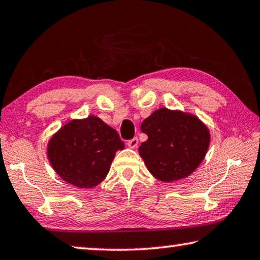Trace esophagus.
<instances>
[{
	"label": "esophagus",
	"mask_w": 260,
	"mask_h": 260,
	"mask_svg": "<svg viewBox=\"0 0 260 260\" xmlns=\"http://www.w3.org/2000/svg\"><path fill=\"white\" fill-rule=\"evenodd\" d=\"M126 144H127V146H129L130 148L137 147V146H138V138H137V137H134L133 139L127 140Z\"/></svg>",
	"instance_id": "1"
}]
</instances>
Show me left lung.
<instances>
[{
	"mask_svg": "<svg viewBox=\"0 0 260 260\" xmlns=\"http://www.w3.org/2000/svg\"><path fill=\"white\" fill-rule=\"evenodd\" d=\"M147 135L139 154L153 176L162 182L178 181L198 167L210 145V131L193 115L155 110L143 121Z\"/></svg>",
	"mask_w": 260,
	"mask_h": 260,
	"instance_id": "obj_1",
	"label": "left lung"
}]
</instances>
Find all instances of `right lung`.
I'll return each instance as SVG.
<instances>
[{"mask_svg":"<svg viewBox=\"0 0 260 260\" xmlns=\"http://www.w3.org/2000/svg\"><path fill=\"white\" fill-rule=\"evenodd\" d=\"M124 142L96 116L71 121L50 139L48 159L63 180L78 188H93L104 181L117 150Z\"/></svg>","mask_w":260,"mask_h":260,"instance_id":"obj_1","label":"right lung"}]
</instances>
